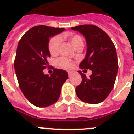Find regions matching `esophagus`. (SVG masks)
<instances>
[{
	"label": "esophagus",
	"instance_id": "obj_1",
	"mask_svg": "<svg viewBox=\"0 0 134 134\" xmlns=\"http://www.w3.org/2000/svg\"><path fill=\"white\" fill-rule=\"evenodd\" d=\"M67 73H68V75H69V76H71V74H72V72H71V71H68Z\"/></svg>",
	"mask_w": 134,
	"mask_h": 134
}]
</instances>
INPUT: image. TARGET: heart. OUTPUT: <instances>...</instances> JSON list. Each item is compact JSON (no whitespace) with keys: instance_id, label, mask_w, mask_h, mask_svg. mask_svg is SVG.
Returning <instances> with one entry per match:
<instances>
[{"instance_id":"obj_1","label":"heart","mask_w":134,"mask_h":134,"mask_svg":"<svg viewBox=\"0 0 134 134\" xmlns=\"http://www.w3.org/2000/svg\"><path fill=\"white\" fill-rule=\"evenodd\" d=\"M65 36L69 39L72 46L75 48H77L79 47H83V40L79 35L66 33ZM61 41H62L61 37L60 36H55L51 39L48 42V51L51 54L55 55L58 53ZM56 63L59 67L64 68V69H69L71 67V61L66 58H63V57L60 58L57 60Z\"/></svg>"}]
</instances>
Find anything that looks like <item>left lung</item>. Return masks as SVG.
<instances>
[{"label":"left lung","mask_w":134,"mask_h":134,"mask_svg":"<svg viewBox=\"0 0 134 134\" xmlns=\"http://www.w3.org/2000/svg\"><path fill=\"white\" fill-rule=\"evenodd\" d=\"M71 29L83 35L87 43L86 58L79 67L92 72L87 78L78 71L82 81L76 88V93L83 102L99 104L106 99L114 86L118 70L116 49L108 35L94 25H81Z\"/></svg>","instance_id":"1"}]
</instances>
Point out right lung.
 I'll return each instance as SVG.
<instances>
[{
    "instance_id": "add662e5",
    "label": "right lung",
    "mask_w": 134,
    "mask_h": 134,
    "mask_svg": "<svg viewBox=\"0 0 134 134\" xmlns=\"http://www.w3.org/2000/svg\"><path fill=\"white\" fill-rule=\"evenodd\" d=\"M65 28L37 26L23 35L16 48L14 69L20 89L26 99L37 107L51 106L58 100L61 87L68 78L65 70L54 69L51 76L43 70L48 67L49 38Z\"/></svg>"
}]
</instances>
